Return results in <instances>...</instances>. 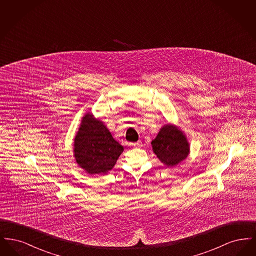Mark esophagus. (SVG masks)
<instances>
[{
    "mask_svg": "<svg viewBox=\"0 0 256 256\" xmlns=\"http://www.w3.org/2000/svg\"><path fill=\"white\" fill-rule=\"evenodd\" d=\"M130 146H134V148H138V146H142V143H141V141H138L136 143H132Z\"/></svg>",
    "mask_w": 256,
    "mask_h": 256,
    "instance_id": "obj_1",
    "label": "esophagus"
}]
</instances>
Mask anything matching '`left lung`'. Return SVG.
Masks as SVG:
<instances>
[{
  "instance_id": "1",
  "label": "left lung",
  "mask_w": 256,
  "mask_h": 256,
  "mask_svg": "<svg viewBox=\"0 0 256 256\" xmlns=\"http://www.w3.org/2000/svg\"><path fill=\"white\" fill-rule=\"evenodd\" d=\"M154 152L159 160L172 167L187 158L189 154V145L182 132L176 126L167 124L159 132L156 138L152 142Z\"/></svg>"
}]
</instances>
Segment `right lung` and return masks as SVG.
Listing matches in <instances>:
<instances>
[{"label":"right lung","instance_id":"1","mask_svg":"<svg viewBox=\"0 0 256 256\" xmlns=\"http://www.w3.org/2000/svg\"><path fill=\"white\" fill-rule=\"evenodd\" d=\"M74 158L90 174H106L113 168L124 150L102 122L87 113L74 138Z\"/></svg>","mask_w":256,"mask_h":256}]
</instances>
